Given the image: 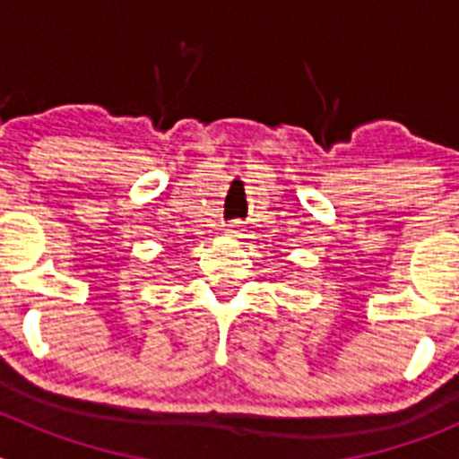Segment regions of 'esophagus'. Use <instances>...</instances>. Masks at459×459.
<instances>
[{"mask_svg":"<svg viewBox=\"0 0 459 459\" xmlns=\"http://www.w3.org/2000/svg\"><path fill=\"white\" fill-rule=\"evenodd\" d=\"M241 232H243V225L238 221H234L227 225V234H230V237H241Z\"/></svg>","mask_w":459,"mask_h":459,"instance_id":"34e87169","label":"esophagus"}]
</instances>
